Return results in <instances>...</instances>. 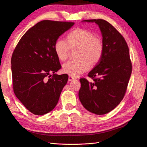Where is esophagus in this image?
Returning <instances> with one entry per match:
<instances>
[{"instance_id": "obj_1", "label": "esophagus", "mask_w": 147, "mask_h": 147, "mask_svg": "<svg viewBox=\"0 0 147 147\" xmlns=\"http://www.w3.org/2000/svg\"><path fill=\"white\" fill-rule=\"evenodd\" d=\"M74 80H75V78L71 77V76H69V79H68L69 82H72V81Z\"/></svg>"}]
</instances>
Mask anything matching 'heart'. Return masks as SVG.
Wrapping results in <instances>:
<instances>
[{"mask_svg": "<svg viewBox=\"0 0 147 147\" xmlns=\"http://www.w3.org/2000/svg\"><path fill=\"white\" fill-rule=\"evenodd\" d=\"M67 39V42L64 40H58L55 45V51L61 61H65L68 57L70 48H78V59L69 61L63 65L64 72L70 76L78 77L90 69L91 64H95L101 59L104 51L103 43L90 31L75 29L68 34Z\"/></svg>", "mask_w": 147, "mask_h": 147, "instance_id": "obj_1", "label": "heart"}]
</instances>
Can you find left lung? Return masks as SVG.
<instances>
[{"instance_id":"8db88e82","label":"left lung","mask_w":147,"mask_h":147,"mask_svg":"<svg viewBox=\"0 0 147 147\" xmlns=\"http://www.w3.org/2000/svg\"><path fill=\"white\" fill-rule=\"evenodd\" d=\"M83 23H95L102 36L103 55L88 74L94 79L89 83L80 79L79 99L88 111L98 115L113 110L125 94L132 72V64L127 43L118 31L105 20H87Z\"/></svg>"}]
</instances>
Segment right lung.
Masks as SVG:
<instances>
[{"label": "right lung", "instance_id": "right-lung-1", "mask_svg": "<svg viewBox=\"0 0 147 147\" xmlns=\"http://www.w3.org/2000/svg\"><path fill=\"white\" fill-rule=\"evenodd\" d=\"M74 24L50 20L39 22L23 35L13 53V91L25 107L35 115H45L55 109L67 82V75L55 74L61 65L55 45Z\"/></svg>", "mask_w": 147, "mask_h": 147}]
</instances>
